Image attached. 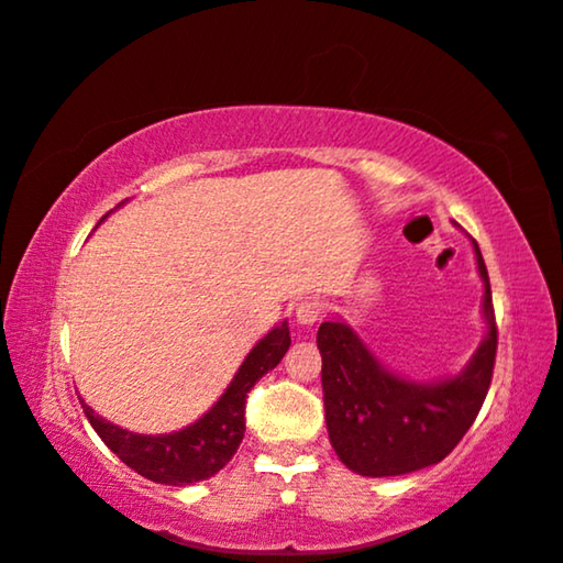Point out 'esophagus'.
<instances>
[{"label": "esophagus", "instance_id": "1", "mask_svg": "<svg viewBox=\"0 0 563 563\" xmlns=\"http://www.w3.org/2000/svg\"><path fill=\"white\" fill-rule=\"evenodd\" d=\"M322 316V300L318 298H305L298 302V308H295V320L300 322V325H316Z\"/></svg>", "mask_w": 563, "mask_h": 563}]
</instances>
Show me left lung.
<instances>
[{"instance_id": "left-lung-1", "label": "left lung", "mask_w": 563, "mask_h": 563, "mask_svg": "<svg viewBox=\"0 0 563 563\" xmlns=\"http://www.w3.org/2000/svg\"><path fill=\"white\" fill-rule=\"evenodd\" d=\"M476 265L484 280L487 338L460 375L442 383H409L379 365L345 322L318 330L322 399L332 450L362 476H399L442 462L479 415L497 360L489 273L479 245Z\"/></svg>"}]
</instances>
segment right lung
Masks as SVG:
<instances>
[{"label": "right lung", "instance_id": "right-lung-1", "mask_svg": "<svg viewBox=\"0 0 563 563\" xmlns=\"http://www.w3.org/2000/svg\"><path fill=\"white\" fill-rule=\"evenodd\" d=\"M288 347L290 330L288 322H283V325L271 330L258 345L247 352V357L238 367L233 383L228 385L223 397L198 422L170 434L154 437L121 430V427L107 422L103 417L93 415V409L81 397L79 402L91 427L101 437V442L123 464L151 482L184 487V484L208 479V476L221 472L233 460L245 434L247 393L268 369L278 365Z\"/></svg>", "mask_w": 563, "mask_h": 563}]
</instances>
